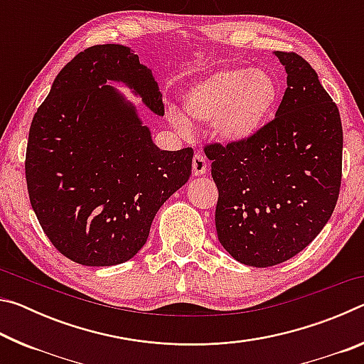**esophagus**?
I'll use <instances>...</instances> for the list:
<instances>
[{
  "mask_svg": "<svg viewBox=\"0 0 364 364\" xmlns=\"http://www.w3.org/2000/svg\"><path fill=\"white\" fill-rule=\"evenodd\" d=\"M208 170V162L204 154L197 152L196 156L193 157V175L194 176H200V175H205Z\"/></svg>",
  "mask_w": 364,
  "mask_h": 364,
  "instance_id": "esophagus-1",
  "label": "esophagus"
}]
</instances>
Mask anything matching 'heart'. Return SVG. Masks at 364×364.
I'll use <instances>...</instances> for the list:
<instances>
[{
    "label": "heart",
    "instance_id": "b5f03b06",
    "mask_svg": "<svg viewBox=\"0 0 364 364\" xmlns=\"http://www.w3.org/2000/svg\"><path fill=\"white\" fill-rule=\"evenodd\" d=\"M278 102L279 86L271 73L231 67L189 86L183 96V114L188 122L212 123L213 134L221 143L241 146L268 125ZM170 120L186 130V120L173 109Z\"/></svg>",
    "mask_w": 364,
    "mask_h": 364
}]
</instances>
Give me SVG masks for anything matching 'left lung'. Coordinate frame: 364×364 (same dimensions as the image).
<instances>
[{"label": "left lung", "instance_id": "left-lung-1", "mask_svg": "<svg viewBox=\"0 0 364 364\" xmlns=\"http://www.w3.org/2000/svg\"><path fill=\"white\" fill-rule=\"evenodd\" d=\"M274 56L287 73L274 120L247 144L205 146L218 188V241L234 260L255 268L289 260L321 232L342 180L337 106L304 58Z\"/></svg>", "mask_w": 364, "mask_h": 364}]
</instances>
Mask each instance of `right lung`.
Returning <instances> with one entry per match:
<instances>
[{"instance_id":"obj_1","label":"right lung","mask_w":364,"mask_h":364,"mask_svg":"<svg viewBox=\"0 0 364 364\" xmlns=\"http://www.w3.org/2000/svg\"><path fill=\"white\" fill-rule=\"evenodd\" d=\"M110 82L165 114L156 78L138 54L96 45L58 73L28 133L30 204L54 247L85 267L136 255L159 208L193 167V149H159L136 106Z\"/></svg>"}]
</instances>
